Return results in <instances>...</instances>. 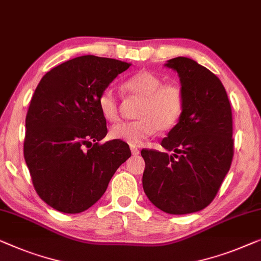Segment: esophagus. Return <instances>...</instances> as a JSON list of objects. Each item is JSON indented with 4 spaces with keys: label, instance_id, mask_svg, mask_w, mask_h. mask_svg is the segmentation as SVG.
<instances>
[{
    "label": "esophagus",
    "instance_id": "1",
    "mask_svg": "<svg viewBox=\"0 0 261 261\" xmlns=\"http://www.w3.org/2000/svg\"><path fill=\"white\" fill-rule=\"evenodd\" d=\"M131 153L132 155H139V150L137 148H131Z\"/></svg>",
    "mask_w": 261,
    "mask_h": 261
}]
</instances>
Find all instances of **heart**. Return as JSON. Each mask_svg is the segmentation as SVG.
Returning <instances> with one entry per match:
<instances>
[{
	"label": "heart",
	"instance_id": "b5f03b06",
	"mask_svg": "<svg viewBox=\"0 0 261 261\" xmlns=\"http://www.w3.org/2000/svg\"><path fill=\"white\" fill-rule=\"evenodd\" d=\"M124 90L141 99L137 109V120L116 124L110 136L136 146L157 130L168 131L181 118L185 109V95L176 84H163L155 73L142 71L131 75L123 84ZM98 106L102 117L109 122L119 119V104L115 91L105 89L98 98Z\"/></svg>",
	"mask_w": 261,
	"mask_h": 261
}]
</instances>
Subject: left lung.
Wrapping results in <instances>:
<instances>
[{
    "label": "left lung",
    "instance_id": "left-lung-1",
    "mask_svg": "<svg viewBox=\"0 0 261 261\" xmlns=\"http://www.w3.org/2000/svg\"><path fill=\"white\" fill-rule=\"evenodd\" d=\"M164 66L177 72L185 109L163 138L167 152L142 150L143 189L155 207L175 215L199 212L214 200L233 159L232 109L222 83L193 59Z\"/></svg>",
    "mask_w": 261,
    "mask_h": 261
}]
</instances>
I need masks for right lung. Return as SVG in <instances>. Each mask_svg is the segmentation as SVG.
I'll use <instances>...</instances> for the list:
<instances>
[{
  "label": "right lung",
  "instance_id": "1",
  "mask_svg": "<svg viewBox=\"0 0 261 261\" xmlns=\"http://www.w3.org/2000/svg\"><path fill=\"white\" fill-rule=\"evenodd\" d=\"M131 64L83 56L47 72L25 117L24 161L38 195L59 212L82 213L104 195L117 169L131 156L108 134L100 93Z\"/></svg>",
  "mask_w": 261,
  "mask_h": 261
}]
</instances>
